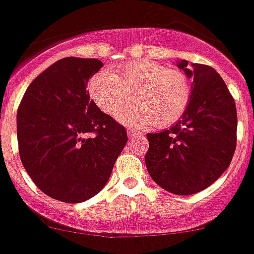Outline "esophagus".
<instances>
[{
  "mask_svg": "<svg viewBox=\"0 0 254 254\" xmlns=\"http://www.w3.org/2000/svg\"><path fill=\"white\" fill-rule=\"evenodd\" d=\"M127 133H128L129 138H133V137H141V136H143V134H142V132L136 131V129H132V128L127 129Z\"/></svg>",
  "mask_w": 254,
  "mask_h": 254,
  "instance_id": "obj_1",
  "label": "esophagus"
}]
</instances>
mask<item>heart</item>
<instances>
[{
    "label": "heart",
    "instance_id": "heart-1",
    "mask_svg": "<svg viewBox=\"0 0 254 254\" xmlns=\"http://www.w3.org/2000/svg\"><path fill=\"white\" fill-rule=\"evenodd\" d=\"M88 92L102 112L112 115L130 96L136 105L121 109L116 120L133 127H168L180 121L192 100V83L185 72L153 61L127 62L101 69L88 82Z\"/></svg>",
    "mask_w": 254,
    "mask_h": 254
}]
</instances>
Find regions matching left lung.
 I'll return each mask as SVG.
<instances>
[{"label":"left lung","mask_w":254,"mask_h":254,"mask_svg":"<svg viewBox=\"0 0 254 254\" xmlns=\"http://www.w3.org/2000/svg\"><path fill=\"white\" fill-rule=\"evenodd\" d=\"M192 82V100L170 129L147 133V171L163 190L180 195L201 192L231 165L237 142V111L226 83L212 67L181 60Z\"/></svg>","instance_id":"left-lung-1"}]
</instances>
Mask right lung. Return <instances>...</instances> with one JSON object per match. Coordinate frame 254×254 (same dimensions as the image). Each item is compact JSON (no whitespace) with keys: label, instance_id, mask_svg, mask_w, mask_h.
<instances>
[{"label":"right lung","instance_id":"obj_1","mask_svg":"<svg viewBox=\"0 0 254 254\" xmlns=\"http://www.w3.org/2000/svg\"><path fill=\"white\" fill-rule=\"evenodd\" d=\"M100 60L66 57L38 74L17 111L20 157L50 197L79 203L106 186L127 143L122 125L89 100L88 79Z\"/></svg>","mask_w":254,"mask_h":254}]
</instances>
